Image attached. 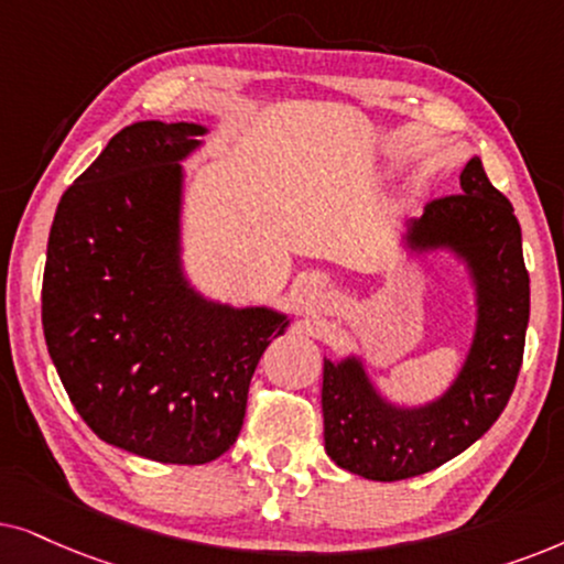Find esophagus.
Masks as SVG:
<instances>
[{
	"label": "esophagus",
	"mask_w": 564,
	"mask_h": 564,
	"mask_svg": "<svg viewBox=\"0 0 564 564\" xmlns=\"http://www.w3.org/2000/svg\"><path fill=\"white\" fill-rule=\"evenodd\" d=\"M319 310L322 312L337 310V296L335 294H319Z\"/></svg>",
	"instance_id": "esophagus-1"
}]
</instances>
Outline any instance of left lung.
I'll list each match as a JSON object with an SVG mask.
<instances>
[{"instance_id":"left-lung-1","label":"left lung","mask_w":564,"mask_h":564,"mask_svg":"<svg viewBox=\"0 0 564 564\" xmlns=\"http://www.w3.org/2000/svg\"><path fill=\"white\" fill-rule=\"evenodd\" d=\"M462 191L425 206L410 224V250L448 247L477 286V329L452 389L425 408H394L358 358H325V448L337 467L377 482L425 475L490 431L513 394L529 327V270L513 206L479 156L462 170Z\"/></svg>"}]
</instances>
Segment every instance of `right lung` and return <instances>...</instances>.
Segmentation results:
<instances>
[{
  "label": "right lung",
  "mask_w": 564,
  "mask_h": 564,
  "mask_svg": "<svg viewBox=\"0 0 564 564\" xmlns=\"http://www.w3.org/2000/svg\"><path fill=\"white\" fill-rule=\"evenodd\" d=\"M204 126L139 120L66 187L48 235L43 335L82 420L162 464L235 446L247 389L286 314L206 302L180 268L185 160Z\"/></svg>",
  "instance_id": "1"
}]
</instances>
